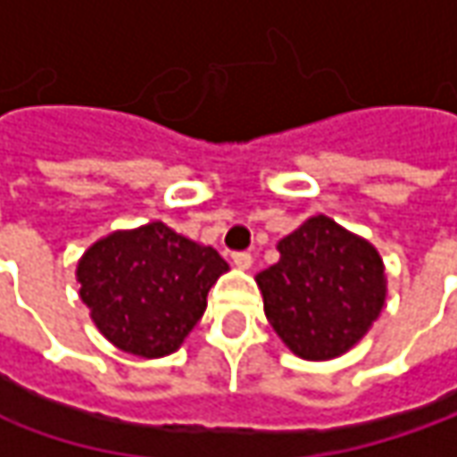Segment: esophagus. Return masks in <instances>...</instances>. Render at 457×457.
<instances>
[{"instance_id": "esophagus-1", "label": "esophagus", "mask_w": 457, "mask_h": 457, "mask_svg": "<svg viewBox=\"0 0 457 457\" xmlns=\"http://www.w3.org/2000/svg\"><path fill=\"white\" fill-rule=\"evenodd\" d=\"M231 259H234V267H238V270H252V264H254V259H252L249 252H237Z\"/></svg>"}]
</instances>
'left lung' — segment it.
<instances>
[{
  "instance_id": "left-lung-1",
  "label": "left lung",
  "mask_w": 457,
  "mask_h": 457,
  "mask_svg": "<svg viewBox=\"0 0 457 457\" xmlns=\"http://www.w3.org/2000/svg\"><path fill=\"white\" fill-rule=\"evenodd\" d=\"M277 252L279 262L256 274L274 333L305 361L351 351L386 303L377 246L320 213L279 238Z\"/></svg>"
}]
</instances>
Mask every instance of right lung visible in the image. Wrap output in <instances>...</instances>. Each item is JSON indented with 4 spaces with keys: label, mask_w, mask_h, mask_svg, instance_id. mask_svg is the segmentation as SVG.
Returning <instances> with one entry per match:
<instances>
[{
    "label": "right lung",
    "mask_w": 457,
    "mask_h": 457,
    "mask_svg": "<svg viewBox=\"0 0 457 457\" xmlns=\"http://www.w3.org/2000/svg\"><path fill=\"white\" fill-rule=\"evenodd\" d=\"M228 264L213 249L162 220L112 231L76 267L80 300L98 333L139 359L175 353L208 305V290Z\"/></svg>",
    "instance_id": "obj_1"
}]
</instances>
